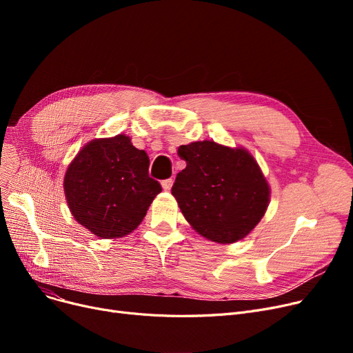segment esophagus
<instances>
[{
  "instance_id": "34e87169",
  "label": "esophagus",
  "mask_w": 353,
  "mask_h": 353,
  "mask_svg": "<svg viewBox=\"0 0 353 353\" xmlns=\"http://www.w3.org/2000/svg\"><path fill=\"white\" fill-rule=\"evenodd\" d=\"M172 186H173V179H165V180L161 181V188L164 190H170Z\"/></svg>"
}]
</instances>
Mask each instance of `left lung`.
<instances>
[{"label":"left lung","instance_id":"left-lung-1","mask_svg":"<svg viewBox=\"0 0 353 353\" xmlns=\"http://www.w3.org/2000/svg\"><path fill=\"white\" fill-rule=\"evenodd\" d=\"M186 160L172 188L179 208L192 228L216 243L246 237L263 217L269 184L253 156L242 147L210 140L179 147Z\"/></svg>","mask_w":353,"mask_h":353}]
</instances>
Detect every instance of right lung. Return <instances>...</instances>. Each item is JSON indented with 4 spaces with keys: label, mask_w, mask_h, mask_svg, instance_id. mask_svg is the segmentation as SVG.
I'll return each mask as SVG.
<instances>
[{
    "label": "right lung",
    "mask_w": 353,
    "mask_h": 353,
    "mask_svg": "<svg viewBox=\"0 0 353 353\" xmlns=\"http://www.w3.org/2000/svg\"><path fill=\"white\" fill-rule=\"evenodd\" d=\"M148 164L147 153L128 136L88 141L64 176L74 219L101 239L132 233L161 192L160 183L148 176Z\"/></svg>",
    "instance_id": "right-lung-1"
}]
</instances>
